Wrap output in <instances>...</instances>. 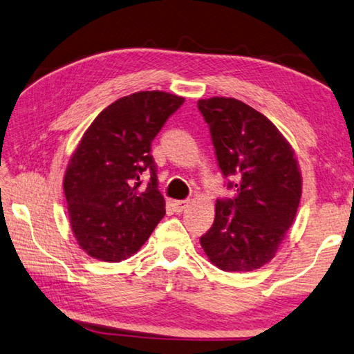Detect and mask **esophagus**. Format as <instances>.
Here are the masks:
<instances>
[{"label":"esophagus","instance_id":"1","mask_svg":"<svg viewBox=\"0 0 354 354\" xmlns=\"http://www.w3.org/2000/svg\"><path fill=\"white\" fill-rule=\"evenodd\" d=\"M189 204H190V199H179V201H175V210L178 212V213H181V212H184L187 207H189Z\"/></svg>","mask_w":354,"mask_h":354}]
</instances>
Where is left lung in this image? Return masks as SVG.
I'll list each match as a JSON object with an SVG mask.
<instances>
[{
  "instance_id": "left-lung-1",
  "label": "left lung",
  "mask_w": 354,
  "mask_h": 354,
  "mask_svg": "<svg viewBox=\"0 0 354 354\" xmlns=\"http://www.w3.org/2000/svg\"><path fill=\"white\" fill-rule=\"evenodd\" d=\"M219 169L236 190L218 199L210 230L201 236L207 258L224 272H252L274 258L292 227L302 176L292 145L258 110L234 98L199 100Z\"/></svg>"
}]
</instances>
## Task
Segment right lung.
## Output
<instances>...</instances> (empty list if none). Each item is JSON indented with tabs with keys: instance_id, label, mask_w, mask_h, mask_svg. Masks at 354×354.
Wrapping results in <instances>:
<instances>
[{
	"instance_id": "right-lung-1",
	"label": "right lung",
	"mask_w": 354,
	"mask_h": 354,
	"mask_svg": "<svg viewBox=\"0 0 354 354\" xmlns=\"http://www.w3.org/2000/svg\"><path fill=\"white\" fill-rule=\"evenodd\" d=\"M183 102L159 90L131 93L104 109L82 135L62 185L75 239L92 258H130L164 218L151 141ZM145 169L151 183L140 191Z\"/></svg>"
}]
</instances>
